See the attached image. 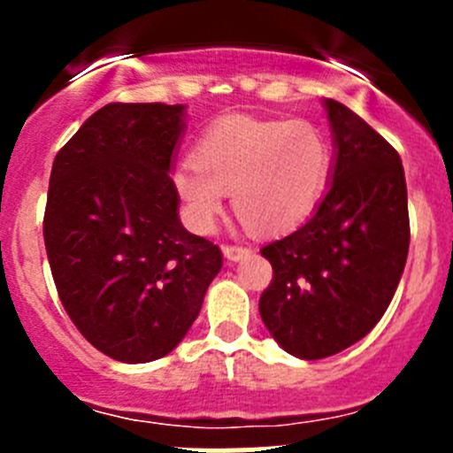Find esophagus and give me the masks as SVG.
I'll list each match as a JSON object with an SVG mask.
<instances>
[{
  "instance_id": "34e87169",
  "label": "esophagus",
  "mask_w": 453,
  "mask_h": 453,
  "mask_svg": "<svg viewBox=\"0 0 453 453\" xmlns=\"http://www.w3.org/2000/svg\"><path fill=\"white\" fill-rule=\"evenodd\" d=\"M252 250L250 248H243V245H223V256H226L230 263H236V260L245 258Z\"/></svg>"
}]
</instances>
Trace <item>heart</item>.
<instances>
[{"mask_svg": "<svg viewBox=\"0 0 453 453\" xmlns=\"http://www.w3.org/2000/svg\"><path fill=\"white\" fill-rule=\"evenodd\" d=\"M331 166V142L311 122L226 116L203 131L173 184L193 230H212L232 193L245 226L280 234L311 217Z\"/></svg>", "mask_w": 453, "mask_h": 453, "instance_id": "heart-1", "label": "heart"}]
</instances>
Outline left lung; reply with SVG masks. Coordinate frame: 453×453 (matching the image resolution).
Returning a JSON list of instances; mask_svg holds the SVG:
<instances>
[{
    "label": "left lung",
    "instance_id": "8db88e82",
    "mask_svg": "<svg viewBox=\"0 0 453 453\" xmlns=\"http://www.w3.org/2000/svg\"><path fill=\"white\" fill-rule=\"evenodd\" d=\"M324 107L335 146L328 193L304 226L260 250L273 267L260 318L300 359L331 357L372 331L410 248L399 153L342 103Z\"/></svg>",
    "mask_w": 453,
    "mask_h": 453
}]
</instances>
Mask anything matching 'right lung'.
Segmentation results:
<instances>
[{
  "label": "right lung",
  "instance_id": "obj_1",
  "mask_svg": "<svg viewBox=\"0 0 453 453\" xmlns=\"http://www.w3.org/2000/svg\"><path fill=\"white\" fill-rule=\"evenodd\" d=\"M184 104L109 103L57 153L43 239L58 298L100 353H171L221 272V250L180 221L171 175Z\"/></svg>",
  "mask_w": 453,
  "mask_h": 453
}]
</instances>
